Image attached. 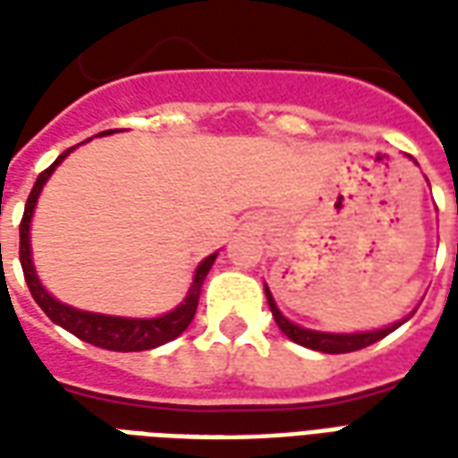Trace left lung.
Returning a JSON list of instances; mask_svg holds the SVG:
<instances>
[{"label":"left lung","instance_id":"obj_1","mask_svg":"<svg viewBox=\"0 0 458 458\" xmlns=\"http://www.w3.org/2000/svg\"><path fill=\"white\" fill-rule=\"evenodd\" d=\"M265 294H267L272 317L277 321V327L282 328V334L292 338L294 344L307 345L311 351H321V353H351V351H360L365 345H373L375 341H380L387 334H393L394 328L403 324L400 321V324H393V327L380 328V331H365V334H321V331H309V328H301L297 324L287 321V318L282 317V311L275 304V299H272L267 287H265Z\"/></svg>","mask_w":458,"mask_h":458}]
</instances>
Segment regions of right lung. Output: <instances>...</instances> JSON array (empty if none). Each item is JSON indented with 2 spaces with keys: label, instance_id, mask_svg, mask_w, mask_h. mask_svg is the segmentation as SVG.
I'll use <instances>...</instances> for the list:
<instances>
[{
  "label": "right lung",
  "instance_id": "right-lung-1",
  "mask_svg": "<svg viewBox=\"0 0 458 458\" xmlns=\"http://www.w3.org/2000/svg\"><path fill=\"white\" fill-rule=\"evenodd\" d=\"M113 130L100 131V134H110ZM75 147L65 149L58 159L38 174L34 189L26 199L24 216H21V223H19V259H21V269H24V279L29 284V292L31 297L36 299V304L44 309V314L54 324L64 327L65 331H71L73 336H78L85 344H93L98 348H107V351H122V353H130V351H149V348H157V345H164L174 341L176 336H181L189 324L196 317V307H199L200 297V284L208 275L210 265L216 262V255H210L199 265L196 269V277H193V284H191L189 294L181 301V307H176L169 314L157 318H122V317H103V314H90V311H81V309L65 307L61 301H55L36 277L34 262H31V250H29V223H31V216H34V206L38 193L44 189V183L48 181V176L54 174V169L61 164V161L73 151Z\"/></svg>",
  "mask_w": 458,
  "mask_h": 458
}]
</instances>
